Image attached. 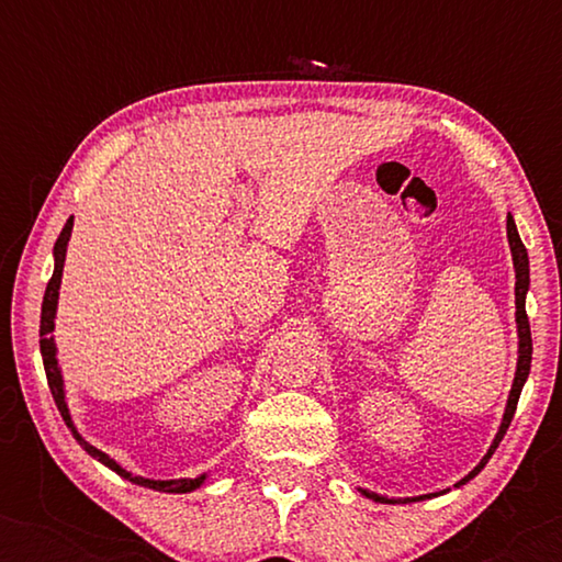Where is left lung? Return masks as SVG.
Wrapping results in <instances>:
<instances>
[{"instance_id": "1", "label": "left lung", "mask_w": 562, "mask_h": 562, "mask_svg": "<svg viewBox=\"0 0 562 562\" xmlns=\"http://www.w3.org/2000/svg\"><path fill=\"white\" fill-rule=\"evenodd\" d=\"M506 237H509V248H512V260H514V306H517V312H514V319H517V371H514V381H512V391H509V398H506V406H504V417H502V425L496 429V437L494 442H491V448L486 450V456L481 458V463L473 468L471 473L463 475L456 483V488L465 486L468 481L475 479L486 463L494 456L498 442L504 440L506 429H509L512 419H514V412H517V402H519V394L521 389H525L527 383V375H529V366H532V333H529V319H527V310H525V302H527V291H529V256H527V248L525 243H521V237L517 233V225H514V217L512 214H506ZM360 494L373 498V502L379 504H414V502H425V498H432V496H442L448 494L450 488L445 491H437V494H425V496H406V498H389V496H381L375 494V491H368V488H358Z\"/></svg>"}]
</instances>
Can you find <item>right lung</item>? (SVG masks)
Segmentation results:
<instances>
[{"label": "right lung", "mask_w": 562, "mask_h": 562, "mask_svg": "<svg viewBox=\"0 0 562 562\" xmlns=\"http://www.w3.org/2000/svg\"><path fill=\"white\" fill-rule=\"evenodd\" d=\"M71 229H74V220L66 222V227L60 229L56 248H53V276L48 281V289H45L43 296V312H41V356H43V366H45V375H48V386L50 394L56 398V406L64 417L66 427L71 429V435L76 437V442L81 445L83 450L89 452L91 458L99 460V463L110 468L122 479L135 483V486H145L153 491H164V494H189V491L202 488L206 483V473L196 475V479H171V481H156V479H145V475H133L130 471H125L117 460L106 456L94 445L87 442L81 437L79 429H76L74 419H71V409H68L66 402V383H64V371H60L58 363V348H56V337H53V329H56V312H58V291H60V279H64V263H66V250H68V240H71Z\"/></svg>", "instance_id": "obj_1"}]
</instances>
